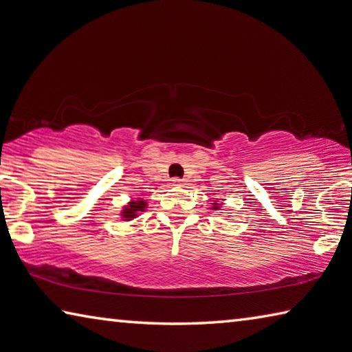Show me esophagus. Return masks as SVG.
<instances>
[{"mask_svg": "<svg viewBox=\"0 0 352 352\" xmlns=\"http://www.w3.org/2000/svg\"><path fill=\"white\" fill-rule=\"evenodd\" d=\"M173 185H175V187H182V185H184L182 179H173Z\"/></svg>", "mask_w": 352, "mask_h": 352, "instance_id": "esophagus-1", "label": "esophagus"}]
</instances>
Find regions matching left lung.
<instances>
[{"instance_id":"1","label":"left lung","mask_w":352,"mask_h":352,"mask_svg":"<svg viewBox=\"0 0 352 352\" xmlns=\"http://www.w3.org/2000/svg\"><path fill=\"white\" fill-rule=\"evenodd\" d=\"M222 205H223V204H219L217 201H214L213 204H211V207H210V210H219V208H221V207H222Z\"/></svg>"}]
</instances>
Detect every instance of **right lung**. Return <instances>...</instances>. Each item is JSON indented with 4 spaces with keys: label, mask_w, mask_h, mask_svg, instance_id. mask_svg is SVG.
<instances>
[{
    "label": "right lung",
    "mask_w": 352,
    "mask_h": 352,
    "mask_svg": "<svg viewBox=\"0 0 352 352\" xmlns=\"http://www.w3.org/2000/svg\"><path fill=\"white\" fill-rule=\"evenodd\" d=\"M145 208H148V204L147 201H144V199H131V201H129L127 205H124V207L121 208V211H119V217H121V221H133V219H136L139 214L144 213Z\"/></svg>",
    "instance_id": "1"
}]
</instances>
